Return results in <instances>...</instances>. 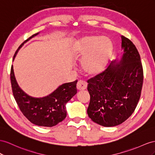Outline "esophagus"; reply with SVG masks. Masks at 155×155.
Returning a JSON list of instances; mask_svg holds the SVG:
<instances>
[{
  "label": "esophagus",
  "instance_id": "1",
  "mask_svg": "<svg viewBox=\"0 0 155 155\" xmlns=\"http://www.w3.org/2000/svg\"><path fill=\"white\" fill-rule=\"evenodd\" d=\"M87 84L86 82L82 81H78L77 84V88L78 90H84L86 88Z\"/></svg>",
  "mask_w": 155,
  "mask_h": 155
}]
</instances>
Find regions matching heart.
<instances>
[{
    "instance_id": "1",
    "label": "heart",
    "mask_w": 155,
    "mask_h": 155,
    "mask_svg": "<svg viewBox=\"0 0 155 155\" xmlns=\"http://www.w3.org/2000/svg\"><path fill=\"white\" fill-rule=\"evenodd\" d=\"M113 46L110 40L105 37L86 36L77 42L74 48V55L82 57L83 71L89 76L103 72L112 54Z\"/></svg>"
}]
</instances>
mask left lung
Wrapping results in <instances>:
<instances>
[{
  "instance_id": "obj_1",
  "label": "left lung",
  "mask_w": 155,
  "mask_h": 155,
  "mask_svg": "<svg viewBox=\"0 0 155 155\" xmlns=\"http://www.w3.org/2000/svg\"><path fill=\"white\" fill-rule=\"evenodd\" d=\"M124 54L104 71L88 81L90 96L87 113L92 120L105 127L126 120L141 96L143 71L140 54L133 42L121 36Z\"/></svg>"
}]
</instances>
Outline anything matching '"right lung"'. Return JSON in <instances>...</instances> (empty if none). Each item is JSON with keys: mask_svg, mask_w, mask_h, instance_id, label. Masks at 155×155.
<instances>
[{"mask_svg": "<svg viewBox=\"0 0 155 155\" xmlns=\"http://www.w3.org/2000/svg\"><path fill=\"white\" fill-rule=\"evenodd\" d=\"M32 35L19 46L13 60L23 44L34 37ZM12 89L15 100L22 113L33 124L45 127H52L63 121L67 116L65 105L77 92V80L59 86L52 93L43 97H33L19 88L15 80L13 66L10 71Z\"/></svg>", "mask_w": 155, "mask_h": 155, "instance_id": "obj_1", "label": "right lung"}]
</instances>
